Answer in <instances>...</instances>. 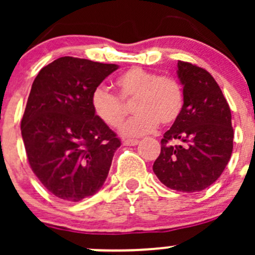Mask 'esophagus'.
Returning a JSON list of instances; mask_svg holds the SVG:
<instances>
[{"label":"esophagus","mask_w":255,"mask_h":255,"mask_svg":"<svg viewBox=\"0 0 255 255\" xmlns=\"http://www.w3.org/2000/svg\"><path fill=\"white\" fill-rule=\"evenodd\" d=\"M139 140L138 139H125L123 140V145H137Z\"/></svg>","instance_id":"esophagus-1"}]
</instances>
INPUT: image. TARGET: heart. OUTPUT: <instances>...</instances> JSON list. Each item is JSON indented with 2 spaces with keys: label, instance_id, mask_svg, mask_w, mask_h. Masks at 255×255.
<instances>
[{
  "label": "heart",
  "instance_id": "obj_1",
  "mask_svg": "<svg viewBox=\"0 0 255 255\" xmlns=\"http://www.w3.org/2000/svg\"><path fill=\"white\" fill-rule=\"evenodd\" d=\"M115 84L118 96L124 102L132 101V112L135 113L121 128L126 137L148 134L159 123L164 127L173 125L181 115L184 90L174 76L156 75L133 66L121 74ZM120 100L107 89L99 86L92 91L90 102L95 116L102 123L118 128L126 116V106Z\"/></svg>",
  "mask_w": 255,
  "mask_h": 255
}]
</instances>
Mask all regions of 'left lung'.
I'll list each match as a JSON object with an SVG mask.
<instances>
[{"mask_svg":"<svg viewBox=\"0 0 255 255\" xmlns=\"http://www.w3.org/2000/svg\"><path fill=\"white\" fill-rule=\"evenodd\" d=\"M184 107L164 133L153 171L169 189L199 192L212 185L230 161L232 116L220 86L205 69L177 61Z\"/></svg>","mask_w":255,"mask_h":255,"instance_id":"1","label":"left lung"}]
</instances>
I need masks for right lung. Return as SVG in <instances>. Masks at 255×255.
<instances>
[{
    "label": "right lung",
    "mask_w": 255,
    "mask_h": 255,
    "mask_svg": "<svg viewBox=\"0 0 255 255\" xmlns=\"http://www.w3.org/2000/svg\"><path fill=\"white\" fill-rule=\"evenodd\" d=\"M116 64L63 56L34 79L20 122L33 173L54 196L78 202L109 175L117 134L92 111L91 94Z\"/></svg>",
    "instance_id": "obj_1"
}]
</instances>
